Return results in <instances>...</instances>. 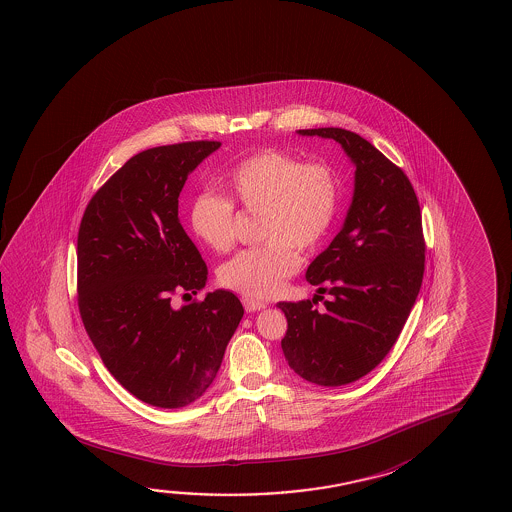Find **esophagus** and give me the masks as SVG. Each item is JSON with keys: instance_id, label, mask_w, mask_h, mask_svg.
I'll list each match as a JSON object with an SVG mask.
<instances>
[{"instance_id": "esophagus-1", "label": "esophagus", "mask_w": 512, "mask_h": 512, "mask_svg": "<svg viewBox=\"0 0 512 512\" xmlns=\"http://www.w3.org/2000/svg\"><path fill=\"white\" fill-rule=\"evenodd\" d=\"M243 305L246 312H257V310L266 309L268 303L259 302V300H253L250 296H244Z\"/></svg>"}]
</instances>
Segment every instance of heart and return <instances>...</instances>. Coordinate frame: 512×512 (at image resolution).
Wrapping results in <instances>:
<instances>
[{
  "label": "heart",
  "instance_id": "b5f03b06",
  "mask_svg": "<svg viewBox=\"0 0 512 512\" xmlns=\"http://www.w3.org/2000/svg\"><path fill=\"white\" fill-rule=\"evenodd\" d=\"M230 202L198 194L189 207L194 237L214 252L235 243V207L260 212L257 234L264 243L237 253L218 271L219 284L266 298L277 293L300 264V248H318L336 221L341 182L325 160L302 162L284 150H259L237 162L223 178Z\"/></svg>",
  "mask_w": 512,
  "mask_h": 512
}]
</instances>
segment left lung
<instances>
[{
	"label": "left lung",
	"instance_id": "left-lung-1",
	"mask_svg": "<svg viewBox=\"0 0 512 512\" xmlns=\"http://www.w3.org/2000/svg\"><path fill=\"white\" fill-rule=\"evenodd\" d=\"M298 134L334 139L357 169L343 228L305 273L330 298L325 310L316 300L278 303L287 318L282 350L305 380L344 386L384 361L411 314L425 271L421 210L402 168L361 135L344 128Z\"/></svg>",
	"mask_w": 512,
	"mask_h": 512
}]
</instances>
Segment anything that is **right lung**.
Instances as JSON below:
<instances>
[{
    "instance_id": "right-lung-1",
    "label": "right lung",
    "mask_w": 512,
    "mask_h": 512,
    "mask_svg": "<svg viewBox=\"0 0 512 512\" xmlns=\"http://www.w3.org/2000/svg\"><path fill=\"white\" fill-rule=\"evenodd\" d=\"M218 141L141 151L110 176L78 228V310L101 361L128 393L162 409L198 400L243 318L239 298L196 294L207 264L178 218V196Z\"/></svg>"
}]
</instances>
